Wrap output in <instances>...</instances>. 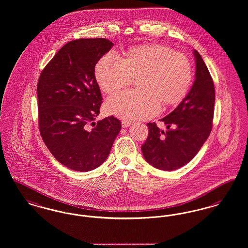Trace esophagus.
Returning <instances> with one entry per match:
<instances>
[{"instance_id":"1","label":"esophagus","mask_w":248,"mask_h":248,"mask_svg":"<svg viewBox=\"0 0 248 248\" xmlns=\"http://www.w3.org/2000/svg\"><path fill=\"white\" fill-rule=\"evenodd\" d=\"M121 125H122V128H127V127H130L131 125V122L128 121V120H122Z\"/></svg>"}]
</instances>
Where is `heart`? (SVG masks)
Segmentation results:
<instances>
[{"label": "heart", "mask_w": 248, "mask_h": 248, "mask_svg": "<svg viewBox=\"0 0 248 248\" xmlns=\"http://www.w3.org/2000/svg\"><path fill=\"white\" fill-rule=\"evenodd\" d=\"M95 76L100 89L112 94L138 78V91L120 92L106 102L109 114L128 120L156 116L163 105L179 104L189 90L192 66L182 53L170 47L149 44L129 49L121 59L108 52L98 62Z\"/></svg>", "instance_id": "b5f03b06"}]
</instances>
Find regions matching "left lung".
<instances>
[{
  "label": "left lung",
  "instance_id": "obj_1",
  "mask_svg": "<svg viewBox=\"0 0 248 248\" xmlns=\"http://www.w3.org/2000/svg\"><path fill=\"white\" fill-rule=\"evenodd\" d=\"M195 81L179 105L160 120L167 131L156 123H147L148 136L141 149L144 159L162 170L179 169L188 163L207 140L213 126L215 86L208 68L197 50ZM171 129H169V127Z\"/></svg>",
  "mask_w": 248,
  "mask_h": 248
}]
</instances>
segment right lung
<instances>
[{"label": "right lung", "mask_w": 248, "mask_h": 248, "mask_svg": "<svg viewBox=\"0 0 248 248\" xmlns=\"http://www.w3.org/2000/svg\"><path fill=\"white\" fill-rule=\"evenodd\" d=\"M113 45L105 38L73 40L40 75V134L55 158L69 169L98 168L121 130L120 121L113 116L94 122L103 100L95 65Z\"/></svg>", "instance_id": "add662e5"}]
</instances>
